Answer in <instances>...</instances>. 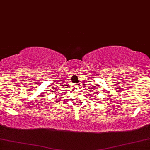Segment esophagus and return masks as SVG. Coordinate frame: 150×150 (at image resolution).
I'll use <instances>...</instances> for the list:
<instances>
[{
  "mask_svg": "<svg viewBox=\"0 0 150 150\" xmlns=\"http://www.w3.org/2000/svg\"><path fill=\"white\" fill-rule=\"evenodd\" d=\"M76 87H78V86H76Z\"/></svg>",
  "mask_w": 150,
  "mask_h": 150,
  "instance_id": "1",
  "label": "esophagus"
}]
</instances>
